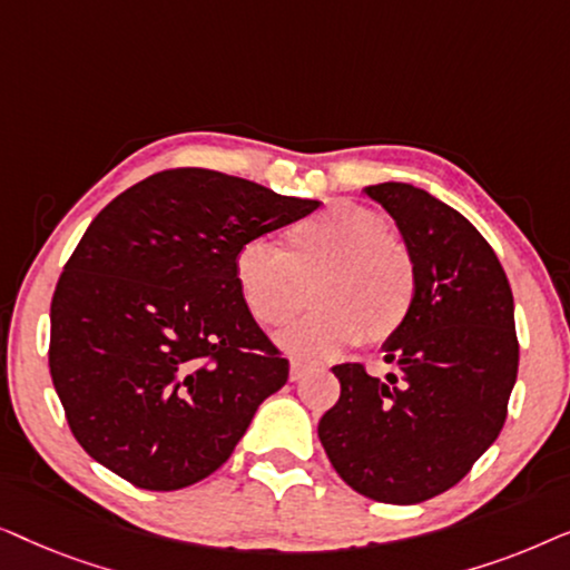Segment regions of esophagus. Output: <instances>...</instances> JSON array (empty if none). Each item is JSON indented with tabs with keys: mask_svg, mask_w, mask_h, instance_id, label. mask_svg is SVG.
Returning a JSON list of instances; mask_svg holds the SVG:
<instances>
[{
	"mask_svg": "<svg viewBox=\"0 0 570 570\" xmlns=\"http://www.w3.org/2000/svg\"><path fill=\"white\" fill-rule=\"evenodd\" d=\"M303 376H306V365L298 363V361H293L291 363V381H301Z\"/></svg>",
	"mask_w": 570,
	"mask_h": 570,
	"instance_id": "obj_1",
	"label": "esophagus"
}]
</instances>
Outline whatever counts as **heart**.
Instances as JSON below:
<instances>
[{"label": "heart", "instance_id": "obj_1", "mask_svg": "<svg viewBox=\"0 0 570 570\" xmlns=\"http://www.w3.org/2000/svg\"><path fill=\"white\" fill-rule=\"evenodd\" d=\"M236 283L262 326L293 322L308 298L316 311L279 334L287 353L318 361L353 345H381L407 324L417 267L386 217L337 202L291 225L285 252L248 240L236 254Z\"/></svg>", "mask_w": 570, "mask_h": 570}]
</instances>
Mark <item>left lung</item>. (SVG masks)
Masks as SVG:
<instances>
[{"label":"left lung","mask_w":570,"mask_h":570,"mask_svg":"<svg viewBox=\"0 0 570 570\" xmlns=\"http://www.w3.org/2000/svg\"><path fill=\"white\" fill-rule=\"evenodd\" d=\"M365 194L394 217L417 298L384 342L386 379L334 365L342 392L318 441L357 493L410 505L454 488L501 433L519 371L513 295L493 248L454 207L400 181Z\"/></svg>","instance_id":"left-lung-1"}]
</instances>
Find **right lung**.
<instances>
[{
    "instance_id": "obj_1",
    "label": "right lung",
    "mask_w": 570,
    "mask_h": 570,
    "mask_svg": "<svg viewBox=\"0 0 570 570\" xmlns=\"http://www.w3.org/2000/svg\"><path fill=\"white\" fill-rule=\"evenodd\" d=\"M318 205L174 168L100 209L53 291L49 345L69 431L96 462L142 490L228 462L291 371L240 298L236 254Z\"/></svg>"
}]
</instances>
